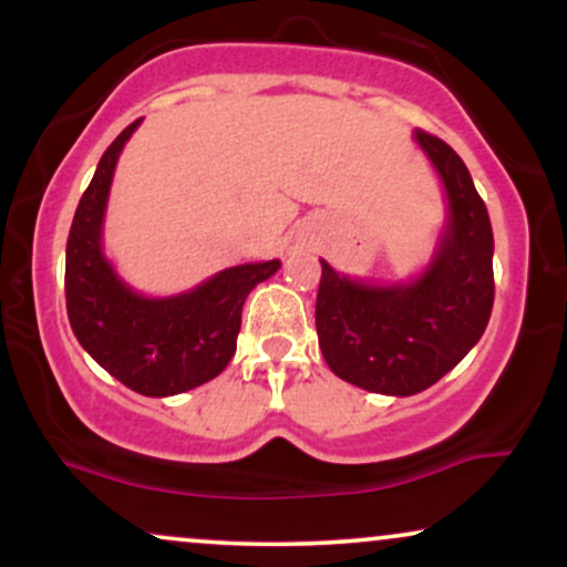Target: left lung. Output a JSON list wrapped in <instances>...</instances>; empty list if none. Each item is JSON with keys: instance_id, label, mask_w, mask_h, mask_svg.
<instances>
[{"instance_id": "left-lung-1", "label": "left lung", "mask_w": 567, "mask_h": 567, "mask_svg": "<svg viewBox=\"0 0 567 567\" xmlns=\"http://www.w3.org/2000/svg\"><path fill=\"white\" fill-rule=\"evenodd\" d=\"M447 194V226L432 264L408 285H365L322 264L317 336L338 379L375 394L410 396L470 354L491 320L493 229L464 159L415 130Z\"/></svg>"}]
</instances>
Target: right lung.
<instances>
[{
  "instance_id": "add662e5",
  "label": "right lung",
  "mask_w": 567,
  "mask_h": 567,
  "mask_svg": "<svg viewBox=\"0 0 567 567\" xmlns=\"http://www.w3.org/2000/svg\"><path fill=\"white\" fill-rule=\"evenodd\" d=\"M135 120L106 148L84 188L66 243V311L82 349L133 392L171 396L216 379L237 351L247 292L279 261L218 271L173 298H143L103 258L101 226L114 167Z\"/></svg>"
}]
</instances>
